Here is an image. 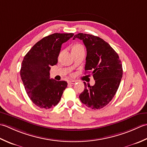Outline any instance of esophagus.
I'll return each instance as SVG.
<instances>
[{
	"instance_id": "34e87169",
	"label": "esophagus",
	"mask_w": 147,
	"mask_h": 147,
	"mask_svg": "<svg viewBox=\"0 0 147 147\" xmlns=\"http://www.w3.org/2000/svg\"><path fill=\"white\" fill-rule=\"evenodd\" d=\"M76 82H77V81H76V80H69V81L68 82V83L70 84H76Z\"/></svg>"
}]
</instances>
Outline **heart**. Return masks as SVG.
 I'll use <instances>...</instances> for the list:
<instances>
[{
  "mask_svg": "<svg viewBox=\"0 0 147 147\" xmlns=\"http://www.w3.org/2000/svg\"><path fill=\"white\" fill-rule=\"evenodd\" d=\"M73 48H84L83 47V46H82V45H80V44H77V45H76V46H75ZM73 75V74H72Z\"/></svg>",
  "mask_w": 147,
  "mask_h": 147,
  "instance_id": "1",
  "label": "heart"
}]
</instances>
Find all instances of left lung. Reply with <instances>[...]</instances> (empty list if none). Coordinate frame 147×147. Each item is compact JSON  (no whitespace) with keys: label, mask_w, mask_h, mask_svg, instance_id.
Returning <instances> with one entry per match:
<instances>
[{"label":"left lung","mask_w":147,"mask_h":147,"mask_svg":"<svg viewBox=\"0 0 147 147\" xmlns=\"http://www.w3.org/2000/svg\"><path fill=\"white\" fill-rule=\"evenodd\" d=\"M82 40L86 47L85 70L91 72L94 86L84 84L79 95L83 104L91 109H101L109 103L119 88L122 77V66L119 55L102 38L79 33L73 38Z\"/></svg>","instance_id":"left-lung-1"}]
</instances>
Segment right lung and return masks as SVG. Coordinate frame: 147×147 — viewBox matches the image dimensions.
I'll return each instance as SVG.
<instances>
[{
    "label": "right lung",
    "instance_id": "obj_1",
    "mask_svg": "<svg viewBox=\"0 0 147 147\" xmlns=\"http://www.w3.org/2000/svg\"><path fill=\"white\" fill-rule=\"evenodd\" d=\"M74 34H55L37 42L22 61L20 76L28 97L36 106L49 109L56 106L67 87L66 81L50 79L51 66L58 63L61 45Z\"/></svg>",
    "mask_w": 147,
    "mask_h": 147
}]
</instances>
